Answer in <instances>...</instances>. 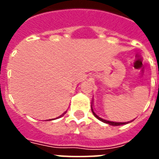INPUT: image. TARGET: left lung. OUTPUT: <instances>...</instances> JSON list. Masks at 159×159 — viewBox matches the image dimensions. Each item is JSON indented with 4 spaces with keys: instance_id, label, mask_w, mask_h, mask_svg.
Segmentation results:
<instances>
[{
    "instance_id": "obj_1",
    "label": "left lung",
    "mask_w": 159,
    "mask_h": 159,
    "mask_svg": "<svg viewBox=\"0 0 159 159\" xmlns=\"http://www.w3.org/2000/svg\"><path fill=\"white\" fill-rule=\"evenodd\" d=\"M92 113H93V115H94L95 117H97L98 120H100L101 121H102V122H104V123H106V124H109V125H114V126H118V125H125V124H128L129 122H114V121H110V120H104V119L101 118V117H99V116H97V114L95 113L94 110H93V108H92Z\"/></svg>"
}]
</instances>
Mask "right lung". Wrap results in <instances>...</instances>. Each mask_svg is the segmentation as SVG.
Listing matches in <instances>:
<instances>
[{"label":"right lung","instance_id":"add662e5","mask_svg":"<svg viewBox=\"0 0 159 159\" xmlns=\"http://www.w3.org/2000/svg\"><path fill=\"white\" fill-rule=\"evenodd\" d=\"M66 112H67V111H66ZM66 112H64V113L62 114V116H59V117H61V116H63V115H64V114H65V113H66ZM59 117H57V118H59Z\"/></svg>","mask_w":159,"mask_h":159}]
</instances>
